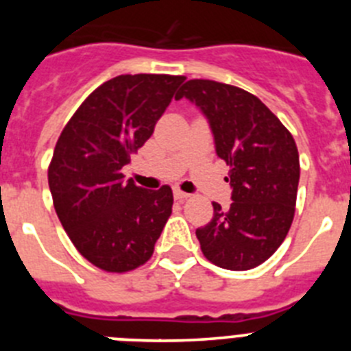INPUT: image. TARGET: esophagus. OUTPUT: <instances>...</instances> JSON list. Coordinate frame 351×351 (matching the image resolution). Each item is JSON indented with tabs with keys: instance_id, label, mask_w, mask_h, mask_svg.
I'll use <instances>...</instances> for the list:
<instances>
[{
	"instance_id": "esophagus-1",
	"label": "esophagus",
	"mask_w": 351,
	"mask_h": 351,
	"mask_svg": "<svg viewBox=\"0 0 351 351\" xmlns=\"http://www.w3.org/2000/svg\"><path fill=\"white\" fill-rule=\"evenodd\" d=\"M173 197L178 198V200H186V198L190 197V193H186V191L181 190H173Z\"/></svg>"
}]
</instances>
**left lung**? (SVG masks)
I'll use <instances>...</instances> for the list:
<instances>
[{
	"label": "left lung",
	"instance_id": "obj_1",
	"mask_svg": "<svg viewBox=\"0 0 351 351\" xmlns=\"http://www.w3.org/2000/svg\"><path fill=\"white\" fill-rule=\"evenodd\" d=\"M188 98L207 117L216 154L230 167L228 209L213 202L214 216L197 228L209 262L250 271L272 256L293 221L299 151L291 133L255 95L216 80L193 79L176 100Z\"/></svg>",
	"mask_w": 351,
	"mask_h": 351
}]
</instances>
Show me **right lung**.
I'll return each instance as SVG.
<instances>
[{
  "label": "right lung",
  "mask_w": 351,
  "mask_h": 351,
  "mask_svg": "<svg viewBox=\"0 0 351 351\" xmlns=\"http://www.w3.org/2000/svg\"><path fill=\"white\" fill-rule=\"evenodd\" d=\"M182 75H119L77 108L56 144L49 188L61 225L86 260L128 272L151 258L172 213V190H144L123 167L154 132Z\"/></svg>",
  "instance_id": "add662e5"
}]
</instances>
